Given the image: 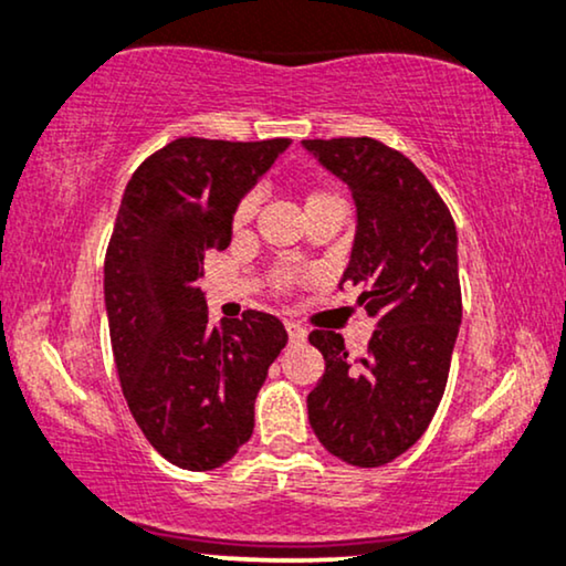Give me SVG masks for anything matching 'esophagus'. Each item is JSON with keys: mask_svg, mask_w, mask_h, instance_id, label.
Segmentation results:
<instances>
[{"mask_svg": "<svg viewBox=\"0 0 566 566\" xmlns=\"http://www.w3.org/2000/svg\"><path fill=\"white\" fill-rule=\"evenodd\" d=\"M284 328H287L290 342H303V339H305V332H303V328H300L297 324H292V321H287V324H284Z\"/></svg>", "mask_w": 566, "mask_h": 566, "instance_id": "esophagus-1", "label": "esophagus"}]
</instances>
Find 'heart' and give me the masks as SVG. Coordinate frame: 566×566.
Wrapping results in <instances>:
<instances>
[{
	"label": "heart",
	"mask_w": 566,
	"mask_h": 566,
	"mask_svg": "<svg viewBox=\"0 0 566 566\" xmlns=\"http://www.w3.org/2000/svg\"><path fill=\"white\" fill-rule=\"evenodd\" d=\"M328 200H339L334 196V192H326V190H318V192H311V198H307L305 209H311V206L316 203H328ZM253 211H255V198L248 196L242 198L238 203V209L232 213V227L234 230H240V227H245L250 219H253ZM300 279V271L295 269H279L274 271V276H271V282H274L276 290H287L290 284H295Z\"/></svg>",
	"instance_id": "b5f03b06"
}]
</instances>
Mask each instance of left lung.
<instances>
[{"label":"left lung","mask_w":566,"mask_h":566,"mask_svg":"<svg viewBox=\"0 0 566 566\" xmlns=\"http://www.w3.org/2000/svg\"><path fill=\"white\" fill-rule=\"evenodd\" d=\"M353 190L357 230L342 284L376 318L366 357L316 328L326 370L307 395V420L339 460L378 468L407 452L433 420L462 321L457 230L439 192L405 154L374 138L303 140Z\"/></svg>","instance_id":"1"}]
</instances>
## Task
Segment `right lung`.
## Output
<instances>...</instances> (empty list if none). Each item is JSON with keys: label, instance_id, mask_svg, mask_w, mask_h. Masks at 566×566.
I'll use <instances>...</instances> for the list:
<instances>
[{"label": "right lung", "instance_id": "obj_1", "mask_svg": "<svg viewBox=\"0 0 566 566\" xmlns=\"http://www.w3.org/2000/svg\"><path fill=\"white\" fill-rule=\"evenodd\" d=\"M290 138H177L135 169L104 261L112 353L135 423L185 470L230 462L253 433L269 366L287 345L282 321L245 311L209 324L203 255L232 242L242 196Z\"/></svg>", "mask_w": 566, "mask_h": 566}]
</instances>
